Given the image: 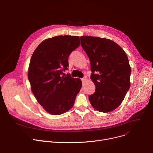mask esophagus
<instances>
[{"mask_svg":"<svg viewBox=\"0 0 153 153\" xmlns=\"http://www.w3.org/2000/svg\"><path fill=\"white\" fill-rule=\"evenodd\" d=\"M86 77H84V78H82V82H83V83H84L86 81Z\"/></svg>","mask_w":153,"mask_h":153,"instance_id":"esophagus-1","label":"esophagus"}]
</instances>
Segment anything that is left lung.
Segmentation results:
<instances>
[{"label":"left lung","mask_w":153,"mask_h":153,"mask_svg":"<svg viewBox=\"0 0 153 153\" xmlns=\"http://www.w3.org/2000/svg\"><path fill=\"white\" fill-rule=\"evenodd\" d=\"M81 45L91 64V79L96 90L89 96L94 108L111 112L121 104L130 86L131 67L126 53L109 39L83 36Z\"/></svg>","instance_id":"left-lung-1"}]
</instances>
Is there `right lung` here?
I'll list each match as a JSON object with an SVG mask.
<instances>
[{
    "instance_id": "1",
    "label": "right lung",
    "mask_w": 153,
    "mask_h": 153,
    "mask_svg": "<svg viewBox=\"0 0 153 153\" xmlns=\"http://www.w3.org/2000/svg\"><path fill=\"white\" fill-rule=\"evenodd\" d=\"M79 44L76 36H57L41 42L31 56L28 71L31 91L43 109L52 115L69 111L82 88L79 78L68 74L62 75L68 69L71 52Z\"/></svg>"
}]
</instances>
